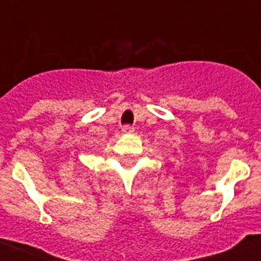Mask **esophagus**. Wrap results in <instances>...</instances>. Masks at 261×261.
Instances as JSON below:
<instances>
[{"label": "esophagus", "mask_w": 261, "mask_h": 261, "mask_svg": "<svg viewBox=\"0 0 261 261\" xmlns=\"http://www.w3.org/2000/svg\"><path fill=\"white\" fill-rule=\"evenodd\" d=\"M133 131H134V127H131V125H128V124H127V125H124V127H123L124 134H131Z\"/></svg>", "instance_id": "1"}]
</instances>
